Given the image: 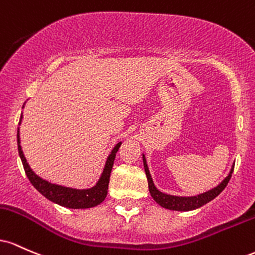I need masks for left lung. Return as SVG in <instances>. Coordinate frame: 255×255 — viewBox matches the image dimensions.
Returning <instances> with one entry per match:
<instances>
[{"instance_id": "left-lung-1", "label": "left lung", "mask_w": 255, "mask_h": 255, "mask_svg": "<svg viewBox=\"0 0 255 255\" xmlns=\"http://www.w3.org/2000/svg\"><path fill=\"white\" fill-rule=\"evenodd\" d=\"M143 165H144V171H145V176H147L148 179V188H149V193L151 197L155 200L158 204L161 206V207L167 208V210H172V211H191V210H196V208L201 207L207 204V202L212 201L214 197H217L222 193L223 190L225 189V187L228 185L229 181L231 178V173H233L234 168H231L230 173L227 178L224 179L218 187H216L214 189L206 191L204 194H200L197 196H191V197H182V196H173V195H167V194L161 193L155 188L153 181H151V177L149 173V170H148L147 166V161H145L144 155H143Z\"/></svg>"}]
</instances>
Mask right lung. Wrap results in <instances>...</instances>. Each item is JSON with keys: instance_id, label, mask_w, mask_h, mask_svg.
Listing matches in <instances>:
<instances>
[{"instance_id": "obj_1", "label": "right lung", "mask_w": 255, "mask_h": 255, "mask_svg": "<svg viewBox=\"0 0 255 255\" xmlns=\"http://www.w3.org/2000/svg\"><path fill=\"white\" fill-rule=\"evenodd\" d=\"M21 119V118H20ZM18 150L20 159H21L22 166H24L25 173H26L28 181L31 184L36 188L43 196L47 197L50 201L55 202L60 206L68 208H90L95 207V206L100 205L107 196L108 190V183H110L111 171H112L114 159H116V153L118 151L122 142H119L116 147L113 148L112 153L107 158L106 161L104 172L101 174V178L96 183L95 187L90 188V189H72V188H66L61 187L58 184H51V183L44 181L41 177H38L33 172L28 166L26 159H25L24 153L21 150V145H20V138H19V128H18Z\"/></svg>"}]
</instances>
